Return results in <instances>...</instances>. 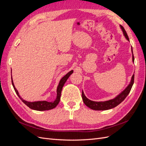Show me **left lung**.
Masks as SVG:
<instances>
[{
    "instance_id": "8db88e82",
    "label": "left lung",
    "mask_w": 146,
    "mask_h": 146,
    "mask_svg": "<svg viewBox=\"0 0 146 146\" xmlns=\"http://www.w3.org/2000/svg\"><path fill=\"white\" fill-rule=\"evenodd\" d=\"M120 28L123 33V36H124V37L125 38V39L127 41H129L130 42L129 36H128L125 29H123V27L121 25H120ZM131 50L132 53V62L133 63L135 59H134V56L133 54V48H132V47L131 48ZM134 76L135 75L133 74V76H132L131 78V80L129 83V85H127V86L125 88L124 90H123L122 91H121L119 94H117L115 98L108 100L100 101V102L91 100L86 98L85 94H84L83 91H82V99H83L84 104H85L87 107L90 108L92 110H102H102H110V109L116 107V106H117L119 104H120L122 101H123V100L126 98V97L128 96V94H129V92L132 88V86H133V83H134Z\"/></svg>"
}]
</instances>
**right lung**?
<instances>
[{
  "instance_id": "obj_1",
  "label": "right lung",
  "mask_w": 146,
  "mask_h": 146,
  "mask_svg": "<svg viewBox=\"0 0 146 146\" xmlns=\"http://www.w3.org/2000/svg\"><path fill=\"white\" fill-rule=\"evenodd\" d=\"M74 70H72L69 71L67 74H66L64 77H63L60 79L58 85L57 86L56 88V98L54 101L52 102H47L46 100H42V101H35V102H29L27 100H24L23 98L20 96L19 92L16 90V88L15 86L14 83H13V78L11 76V82L13 88H14V90L16 92V94L18 96L20 99L23 102L29 107L30 108L36 110V111H46V110H52L53 108H55L57 105L59 104V102L61 98V91H62V88L66 82L67 81L68 78L70 77V75L73 73Z\"/></svg>"
}]
</instances>
